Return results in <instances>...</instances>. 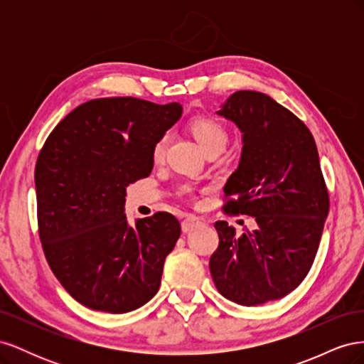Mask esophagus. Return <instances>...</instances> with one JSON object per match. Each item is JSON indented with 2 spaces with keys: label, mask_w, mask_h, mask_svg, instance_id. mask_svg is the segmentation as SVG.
<instances>
[{
  "label": "esophagus",
  "mask_w": 364,
  "mask_h": 364,
  "mask_svg": "<svg viewBox=\"0 0 364 364\" xmlns=\"http://www.w3.org/2000/svg\"><path fill=\"white\" fill-rule=\"evenodd\" d=\"M202 223H203L202 218L196 217V215H188L182 222V230H183V232H191V230L200 228Z\"/></svg>",
  "instance_id": "34e87169"
}]
</instances>
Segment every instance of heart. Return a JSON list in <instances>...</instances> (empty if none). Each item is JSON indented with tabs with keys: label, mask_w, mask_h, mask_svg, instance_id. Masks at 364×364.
Segmentation results:
<instances>
[{
	"label": "heart",
	"mask_w": 364,
	"mask_h": 364,
	"mask_svg": "<svg viewBox=\"0 0 364 364\" xmlns=\"http://www.w3.org/2000/svg\"><path fill=\"white\" fill-rule=\"evenodd\" d=\"M190 130L200 147L208 153L211 150H223L228 144V130L218 119L211 117H197L191 121ZM168 147V135H162L151 149V158L155 162H161L165 158ZM193 190L190 186H182V193L188 194Z\"/></svg>",
	"instance_id": "heart-1"
}]
</instances>
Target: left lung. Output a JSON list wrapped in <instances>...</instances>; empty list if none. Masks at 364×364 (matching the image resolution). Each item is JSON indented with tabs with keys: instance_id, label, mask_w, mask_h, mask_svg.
Segmentation results:
<instances>
[{
	"instance_id": "8db88e82",
	"label": "left lung",
	"mask_w": 364,
	"mask_h": 364,
	"mask_svg": "<svg viewBox=\"0 0 364 364\" xmlns=\"http://www.w3.org/2000/svg\"><path fill=\"white\" fill-rule=\"evenodd\" d=\"M217 114L243 132L223 211L250 215L258 226L237 237L226 222L215 223L213 281L220 294L245 306L281 299L310 272L329 211L314 138L287 107L255 91H237Z\"/></svg>"
}]
</instances>
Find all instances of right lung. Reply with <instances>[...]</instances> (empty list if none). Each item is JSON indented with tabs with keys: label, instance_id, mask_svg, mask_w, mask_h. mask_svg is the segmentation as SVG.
<instances>
[{
	"label": "right lung",
	"instance_id": "add662e5",
	"mask_svg": "<svg viewBox=\"0 0 364 364\" xmlns=\"http://www.w3.org/2000/svg\"><path fill=\"white\" fill-rule=\"evenodd\" d=\"M182 114L179 103L95 98L53 129L35 168L38 230L54 277L77 302L121 314L159 290L164 261L181 237L170 213L129 226V183L151 173L153 144Z\"/></svg>",
	"mask_w": 364,
	"mask_h": 364
}]
</instances>
